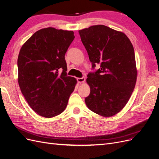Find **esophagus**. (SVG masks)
I'll return each mask as SVG.
<instances>
[{
	"label": "esophagus",
	"mask_w": 159,
	"mask_h": 159,
	"mask_svg": "<svg viewBox=\"0 0 159 159\" xmlns=\"http://www.w3.org/2000/svg\"><path fill=\"white\" fill-rule=\"evenodd\" d=\"M77 81L79 84L84 83V82L85 81V77H82V78H77Z\"/></svg>",
	"instance_id": "34e87169"
}]
</instances>
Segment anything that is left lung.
<instances>
[{"instance_id":"8db88e82","label":"left lung","mask_w":159,"mask_h":159,"mask_svg":"<svg viewBox=\"0 0 159 159\" xmlns=\"http://www.w3.org/2000/svg\"><path fill=\"white\" fill-rule=\"evenodd\" d=\"M92 69L87 75L91 92L85 98L88 108L104 117L121 110L134 90L137 70L134 50L123 33L105 25H94L79 30Z\"/></svg>"}]
</instances>
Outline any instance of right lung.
Masks as SVG:
<instances>
[{
    "instance_id": "obj_1",
    "label": "right lung",
    "mask_w": 159,
    "mask_h": 159,
    "mask_svg": "<svg viewBox=\"0 0 159 159\" xmlns=\"http://www.w3.org/2000/svg\"><path fill=\"white\" fill-rule=\"evenodd\" d=\"M73 31L53 27L36 31L21 47L17 59L18 83L29 105L43 117L66 108L77 81L68 76L65 53Z\"/></svg>"
}]
</instances>
